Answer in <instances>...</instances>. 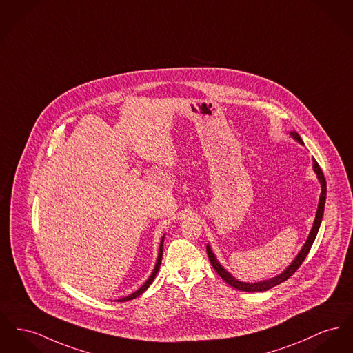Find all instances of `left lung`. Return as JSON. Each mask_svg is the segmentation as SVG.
Returning <instances> with one entry per match:
<instances>
[{"label": "left lung", "mask_w": 353, "mask_h": 353, "mask_svg": "<svg viewBox=\"0 0 353 353\" xmlns=\"http://www.w3.org/2000/svg\"><path fill=\"white\" fill-rule=\"evenodd\" d=\"M292 136H293L294 140H297L300 144H303L301 137H300L296 132H292ZM313 170L316 172L317 179H319V181H320V184H321V194H320V200H319V208H317L316 219H314V223H313V227H312L311 233H310V236H308L307 243L304 244V247L300 250V253L297 254V257L293 260V263H292L290 267L284 270L281 274H279V276H276V277H273V279H270V280L261 281V283H241V281L236 280L230 273H228L227 270H224V268L219 264V261L216 260L214 254H213L212 250H210V247L207 245L208 257H209V261H210L212 267L216 270V272L220 274V277H221L225 283H228L230 287H233V288H236V290H244V292H263V290H270V288H273V287H276V285H279V284H281V283H284L285 280H288L290 276H292L296 270H299V267L303 264V261L305 260V257L308 256V253H310V250H311L312 244H313V241H314V239H316V236H317L319 228H320L321 219H323V213H324V205H325V196H327V183H325V177H324V174H323L321 168L319 166L317 161H316L314 159H313Z\"/></svg>", "instance_id": "left-lung-1"}]
</instances>
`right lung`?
<instances>
[{
  "mask_svg": "<svg viewBox=\"0 0 353 353\" xmlns=\"http://www.w3.org/2000/svg\"><path fill=\"white\" fill-rule=\"evenodd\" d=\"M163 241H164V237H163V240H161V244H160V250H159V257H157V263H156V267H154V270L152 272V274H150V277L148 279L145 281V284L140 288L139 290H136L134 293H132V294H129V296H126V297H123V299H120V300H117V301H128V300H132V299H136L137 296H140L144 290H148V287L152 284V281L154 280V277H156V274H157V272L160 270V265H161V259H163Z\"/></svg>",
  "mask_w": 353,
  "mask_h": 353,
  "instance_id": "1",
  "label": "right lung"
}]
</instances>
